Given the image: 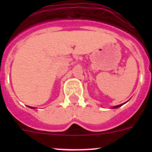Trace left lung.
Listing matches in <instances>:
<instances>
[{
  "instance_id": "1",
  "label": "left lung",
  "mask_w": 152,
  "mask_h": 152,
  "mask_svg": "<svg viewBox=\"0 0 152 152\" xmlns=\"http://www.w3.org/2000/svg\"><path fill=\"white\" fill-rule=\"evenodd\" d=\"M122 105H123V104H120V105H118V106H115V107H113V108L115 109V108H118V107H121Z\"/></svg>"
}]
</instances>
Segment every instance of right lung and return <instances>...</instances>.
<instances>
[{
	"mask_svg": "<svg viewBox=\"0 0 152 152\" xmlns=\"http://www.w3.org/2000/svg\"><path fill=\"white\" fill-rule=\"evenodd\" d=\"M30 107V108H33V107Z\"/></svg>",
	"mask_w": 152,
	"mask_h": 152,
	"instance_id": "add662e5",
	"label": "right lung"
}]
</instances>
